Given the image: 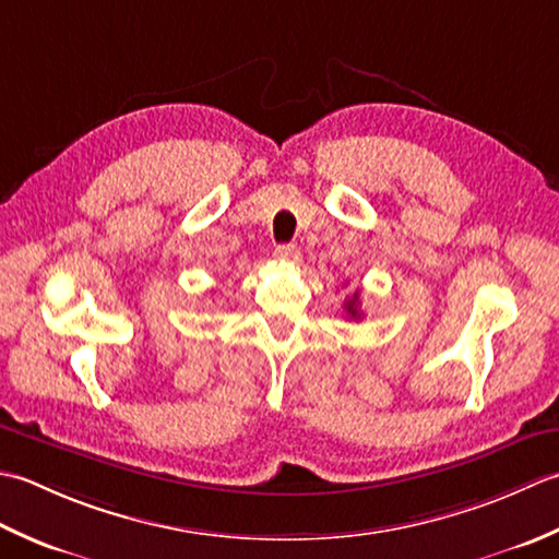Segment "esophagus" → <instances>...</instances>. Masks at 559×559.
I'll list each match as a JSON object with an SVG mask.
<instances>
[{
    "mask_svg": "<svg viewBox=\"0 0 559 559\" xmlns=\"http://www.w3.org/2000/svg\"><path fill=\"white\" fill-rule=\"evenodd\" d=\"M275 258L282 260V263H299L301 260V250L294 243H282L275 248Z\"/></svg>",
    "mask_w": 559,
    "mask_h": 559,
    "instance_id": "obj_1",
    "label": "esophagus"
}]
</instances>
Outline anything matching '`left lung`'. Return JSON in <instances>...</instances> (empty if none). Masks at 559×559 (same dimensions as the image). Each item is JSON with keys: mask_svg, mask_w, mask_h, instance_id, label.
<instances>
[{"mask_svg": "<svg viewBox=\"0 0 559 559\" xmlns=\"http://www.w3.org/2000/svg\"><path fill=\"white\" fill-rule=\"evenodd\" d=\"M357 304H359V294H355V296H352V299L347 301V313L349 316H359V311H357Z\"/></svg>", "mask_w": 559, "mask_h": 559, "instance_id": "1", "label": "left lung"}]
</instances>
